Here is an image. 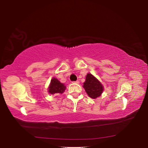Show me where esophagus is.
<instances>
[{"instance_id": "1", "label": "esophagus", "mask_w": 148, "mask_h": 148, "mask_svg": "<svg viewBox=\"0 0 148 148\" xmlns=\"http://www.w3.org/2000/svg\"><path fill=\"white\" fill-rule=\"evenodd\" d=\"M72 83H73V84H79V81H76V82H72Z\"/></svg>"}]
</instances>
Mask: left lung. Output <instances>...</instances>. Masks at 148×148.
I'll return each mask as SVG.
<instances>
[{"mask_svg":"<svg viewBox=\"0 0 148 148\" xmlns=\"http://www.w3.org/2000/svg\"><path fill=\"white\" fill-rule=\"evenodd\" d=\"M83 87L88 96L92 99H96L101 96L104 91L103 85L96 77L90 73L86 75Z\"/></svg>","mask_w":148,"mask_h":148,"instance_id":"8db88e82","label":"left lung"}]
</instances>
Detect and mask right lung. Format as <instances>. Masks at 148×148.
Instances as JSON below:
<instances>
[{
	"label": "right lung",
	"instance_id": "obj_1",
	"mask_svg": "<svg viewBox=\"0 0 148 148\" xmlns=\"http://www.w3.org/2000/svg\"><path fill=\"white\" fill-rule=\"evenodd\" d=\"M66 89V86L64 84L57 79L56 77H53L48 87V92L51 95L62 94Z\"/></svg>",
	"mask_w": 148,
	"mask_h": 148
}]
</instances>
